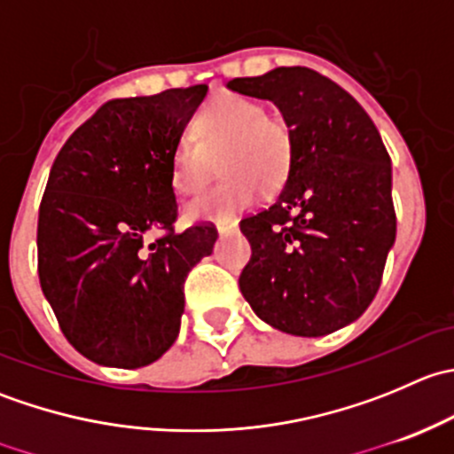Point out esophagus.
<instances>
[{
  "label": "esophagus",
  "mask_w": 454,
  "mask_h": 454,
  "mask_svg": "<svg viewBox=\"0 0 454 454\" xmlns=\"http://www.w3.org/2000/svg\"><path fill=\"white\" fill-rule=\"evenodd\" d=\"M237 222H223V223H217V232L219 235H231V232H237Z\"/></svg>",
  "instance_id": "obj_1"
}]
</instances>
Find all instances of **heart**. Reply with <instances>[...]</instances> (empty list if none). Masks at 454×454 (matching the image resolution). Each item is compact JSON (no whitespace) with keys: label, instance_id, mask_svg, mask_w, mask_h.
Listing matches in <instances>:
<instances>
[{"label":"heart","instance_id":"heart-1","mask_svg":"<svg viewBox=\"0 0 454 454\" xmlns=\"http://www.w3.org/2000/svg\"><path fill=\"white\" fill-rule=\"evenodd\" d=\"M290 127L241 94H219L195 114L191 140L177 142L171 155V186L177 195H198L219 158L223 180L186 206L193 222H231L253 206L261 189L274 191L292 167Z\"/></svg>","mask_w":454,"mask_h":454}]
</instances>
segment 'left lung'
<instances>
[{
	"instance_id": "1",
	"label": "left lung",
	"mask_w": 454,
	"mask_h": 454,
	"mask_svg": "<svg viewBox=\"0 0 454 454\" xmlns=\"http://www.w3.org/2000/svg\"><path fill=\"white\" fill-rule=\"evenodd\" d=\"M228 90L272 100L294 142L277 201L241 219L253 246L241 294L278 332L327 336L378 294L395 244L391 158L358 100L309 67L232 79Z\"/></svg>"
}]
</instances>
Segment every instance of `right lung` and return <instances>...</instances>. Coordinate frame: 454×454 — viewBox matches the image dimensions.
<instances>
[{"mask_svg":"<svg viewBox=\"0 0 454 454\" xmlns=\"http://www.w3.org/2000/svg\"><path fill=\"white\" fill-rule=\"evenodd\" d=\"M208 85L105 103L59 151L39 208V281L61 332L103 367L155 363L180 333L208 223L173 231L171 155ZM164 231L146 242L151 231Z\"/></svg>","mask_w":454,"mask_h":454,"instance_id":"1","label":"right lung"}]
</instances>
